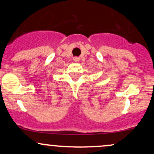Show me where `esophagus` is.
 <instances>
[{
	"instance_id": "esophagus-1",
	"label": "esophagus",
	"mask_w": 154,
	"mask_h": 154,
	"mask_svg": "<svg viewBox=\"0 0 154 154\" xmlns=\"http://www.w3.org/2000/svg\"><path fill=\"white\" fill-rule=\"evenodd\" d=\"M79 60V58H77V57H75V59H74V61H78Z\"/></svg>"
}]
</instances>
